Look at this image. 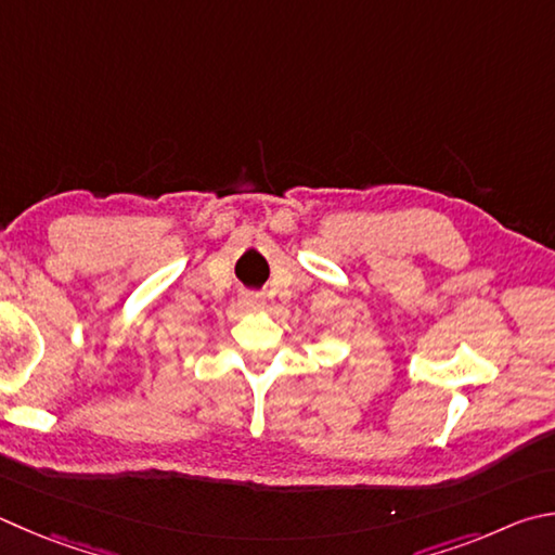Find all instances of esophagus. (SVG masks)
Masks as SVG:
<instances>
[{
	"label": "esophagus",
	"mask_w": 555,
	"mask_h": 555,
	"mask_svg": "<svg viewBox=\"0 0 555 555\" xmlns=\"http://www.w3.org/2000/svg\"><path fill=\"white\" fill-rule=\"evenodd\" d=\"M240 308H243V310H259V308H264V298L257 296V294H245L243 298H240Z\"/></svg>",
	"instance_id": "1"
}]
</instances>
